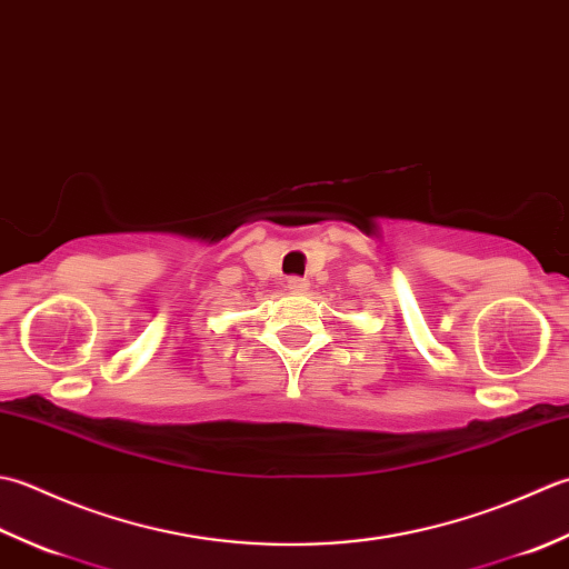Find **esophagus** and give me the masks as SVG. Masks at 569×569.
<instances>
[{
	"instance_id": "obj_1",
	"label": "esophagus",
	"mask_w": 569,
	"mask_h": 569,
	"mask_svg": "<svg viewBox=\"0 0 569 569\" xmlns=\"http://www.w3.org/2000/svg\"><path fill=\"white\" fill-rule=\"evenodd\" d=\"M287 287H289V292L301 295V292H307L309 282L305 280V277H289V280H287Z\"/></svg>"
}]
</instances>
